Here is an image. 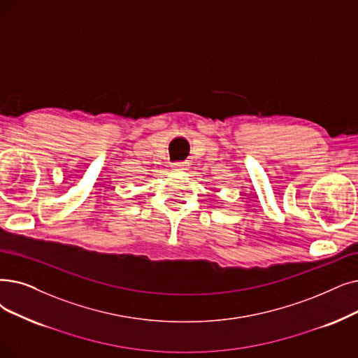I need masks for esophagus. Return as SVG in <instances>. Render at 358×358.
Instances as JSON below:
<instances>
[{"label":"esophagus","mask_w":358,"mask_h":358,"mask_svg":"<svg viewBox=\"0 0 358 358\" xmlns=\"http://www.w3.org/2000/svg\"><path fill=\"white\" fill-rule=\"evenodd\" d=\"M171 166H173L174 169H182V168L187 166V162H174Z\"/></svg>","instance_id":"34e87169"}]
</instances>
